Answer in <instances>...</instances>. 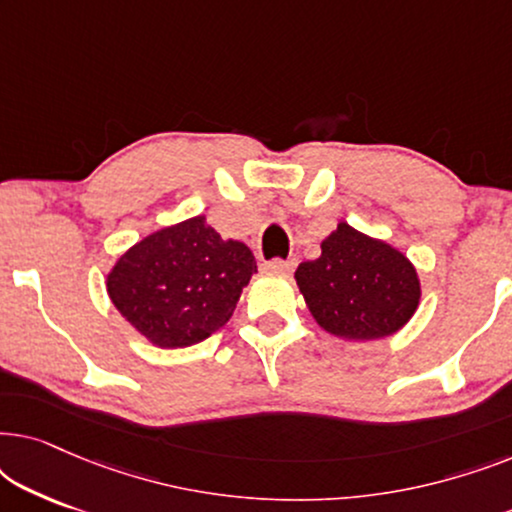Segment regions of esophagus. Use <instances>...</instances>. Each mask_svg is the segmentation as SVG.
<instances>
[{"instance_id":"34e87169","label":"esophagus","mask_w":512,"mask_h":512,"mask_svg":"<svg viewBox=\"0 0 512 512\" xmlns=\"http://www.w3.org/2000/svg\"><path fill=\"white\" fill-rule=\"evenodd\" d=\"M263 268L270 270V272H291L293 268H296V261H293V258H289V261H282V258H275V261L265 263Z\"/></svg>"}]
</instances>
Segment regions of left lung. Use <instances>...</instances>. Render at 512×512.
Returning <instances> with one entry per match:
<instances>
[{"instance_id": "left-lung-1", "label": "left lung", "mask_w": 512, "mask_h": 512, "mask_svg": "<svg viewBox=\"0 0 512 512\" xmlns=\"http://www.w3.org/2000/svg\"><path fill=\"white\" fill-rule=\"evenodd\" d=\"M314 321L340 340H380L408 324L422 298L410 258L384 240L338 223L321 256L296 270Z\"/></svg>"}]
</instances>
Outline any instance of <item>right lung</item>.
<instances>
[{
	"instance_id": "obj_1",
	"label": "right lung",
	"mask_w": 512,
	"mask_h": 512,
	"mask_svg": "<svg viewBox=\"0 0 512 512\" xmlns=\"http://www.w3.org/2000/svg\"><path fill=\"white\" fill-rule=\"evenodd\" d=\"M254 272L247 244L221 240L205 216H193L132 244L109 270L107 293L151 345L181 349L228 324Z\"/></svg>"
}]
</instances>
